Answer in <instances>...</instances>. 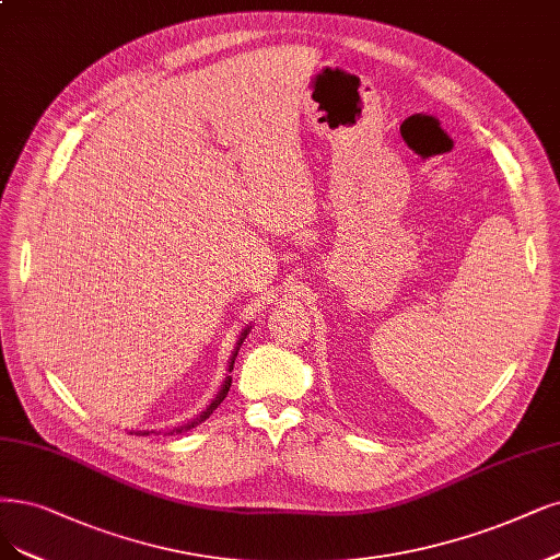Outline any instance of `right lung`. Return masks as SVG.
<instances>
[{
  "mask_svg": "<svg viewBox=\"0 0 560 560\" xmlns=\"http://www.w3.org/2000/svg\"><path fill=\"white\" fill-rule=\"evenodd\" d=\"M248 335V329H244V332H242V337H240V341H237V348H235V353H233V358H231V366H228V369H231L233 371V364H235V358H237V350H240V346H242V341H244V337ZM228 389H231V376H228L225 381H223V387L219 389V395H217V399L210 404V408H207L205 412H202V416L200 418H196L194 422H189V424H184V427H177V429H173L171 433H182V431H186V429H191V427H196V424H200V422H205L207 418H210L212 416V412L219 408V404L225 399V395H228ZM142 433V436H150V431H140Z\"/></svg>",
  "mask_w": 560,
  "mask_h": 560,
  "instance_id": "1",
  "label": "right lung"
}]
</instances>
